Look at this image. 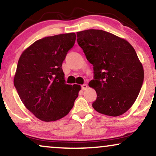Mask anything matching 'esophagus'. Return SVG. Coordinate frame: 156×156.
Returning a JSON list of instances; mask_svg holds the SVG:
<instances>
[{
	"label": "esophagus",
	"mask_w": 156,
	"mask_h": 156,
	"mask_svg": "<svg viewBox=\"0 0 156 156\" xmlns=\"http://www.w3.org/2000/svg\"><path fill=\"white\" fill-rule=\"evenodd\" d=\"M87 88H88V86H87V84H83L81 86V88L82 90H86Z\"/></svg>",
	"instance_id": "1"
}]
</instances>
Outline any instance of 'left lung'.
<instances>
[{"instance_id": "8db88e82", "label": "left lung", "mask_w": 156, "mask_h": 156, "mask_svg": "<svg viewBox=\"0 0 156 156\" xmlns=\"http://www.w3.org/2000/svg\"><path fill=\"white\" fill-rule=\"evenodd\" d=\"M77 41L93 66L94 78L88 86L97 98L93 107L109 116L123 115L138 97L144 79L142 63L125 39L102 30L77 32Z\"/></svg>"}]
</instances>
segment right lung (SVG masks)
I'll list each match as a JSON object with an SVG mask.
<instances>
[{
	"label": "right lung",
	"instance_id": "obj_1",
	"mask_svg": "<svg viewBox=\"0 0 156 156\" xmlns=\"http://www.w3.org/2000/svg\"><path fill=\"white\" fill-rule=\"evenodd\" d=\"M76 39L74 33L45 37L27 48L18 60L14 86L26 108L43 121L68 115L78 96L81 87L66 84L61 68Z\"/></svg>",
	"mask_w": 156,
	"mask_h": 156
}]
</instances>
